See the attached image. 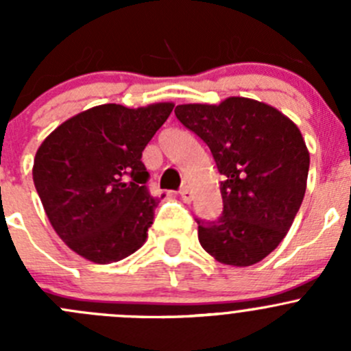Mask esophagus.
Listing matches in <instances>:
<instances>
[{
  "instance_id": "esophagus-1",
  "label": "esophagus",
  "mask_w": 351,
  "mask_h": 351,
  "mask_svg": "<svg viewBox=\"0 0 351 351\" xmlns=\"http://www.w3.org/2000/svg\"><path fill=\"white\" fill-rule=\"evenodd\" d=\"M180 195H182V200L186 202V204H190L192 202V190H190V186H183L182 190H180Z\"/></svg>"
}]
</instances>
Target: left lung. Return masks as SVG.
<instances>
[{
	"mask_svg": "<svg viewBox=\"0 0 351 351\" xmlns=\"http://www.w3.org/2000/svg\"><path fill=\"white\" fill-rule=\"evenodd\" d=\"M175 115L207 144L226 176L221 217L197 219L202 247L219 263H258L282 243L304 200L309 151L299 127L271 105L244 97L178 105Z\"/></svg>",
	"mask_w": 351,
	"mask_h": 351,
	"instance_id": "1",
	"label": "left lung"
}]
</instances>
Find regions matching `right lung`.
<instances>
[{
  "label": "right lung",
  "instance_id": "obj_1",
  "mask_svg": "<svg viewBox=\"0 0 351 351\" xmlns=\"http://www.w3.org/2000/svg\"><path fill=\"white\" fill-rule=\"evenodd\" d=\"M173 107L98 105L67 119L40 144L32 168L35 189L74 253L107 265L146 243L159 200L147 192L141 158Z\"/></svg>",
  "mask_w": 351,
  "mask_h": 351
}]
</instances>
